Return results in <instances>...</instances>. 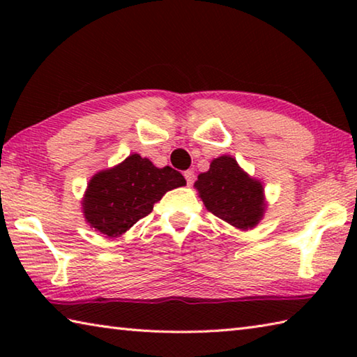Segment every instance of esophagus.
<instances>
[{
	"instance_id": "esophagus-1",
	"label": "esophagus",
	"mask_w": 357,
	"mask_h": 357,
	"mask_svg": "<svg viewBox=\"0 0 357 357\" xmlns=\"http://www.w3.org/2000/svg\"><path fill=\"white\" fill-rule=\"evenodd\" d=\"M184 178L187 181V185H192L193 181H195V173H193V170H187L184 172Z\"/></svg>"
}]
</instances>
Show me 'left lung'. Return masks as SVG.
Listing matches in <instances>:
<instances>
[{"mask_svg":"<svg viewBox=\"0 0 357 357\" xmlns=\"http://www.w3.org/2000/svg\"><path fill=\"white\" fill-rule=\"evenodd\" d=\"M204 206L215 217L239 229H249L263 219L264 195L258 179L250 178L236 159L220 155L195 183Z\"/></svg>","mask_w":357,"mask_h":357,"instance_id":"1","label":"left lung"}]
</instances>
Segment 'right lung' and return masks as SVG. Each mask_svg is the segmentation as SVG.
Listing matches in <instances>:
<instances>
[{
  "label": "right lung",
  "mask_w": 357,
  "mask_h": 357,
  "mask_svg": "<svg viewBox=\"0 0 357 357\" xmlns=\"http://www.w3.org/2000/svg\"><path fill=\"white\" fill-rule=\"evenodd\" d=\"M181 185L185 179L172 167L157 168L146 157L130 154L89 181L82 203L84 219L99 233L116 238L146 217L168 190Z\"/></svg>",
  "instance_id": "add662e5"
}]
</instances>
